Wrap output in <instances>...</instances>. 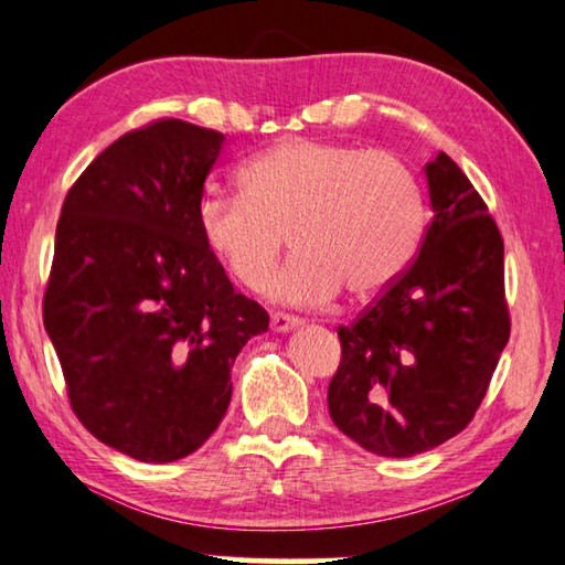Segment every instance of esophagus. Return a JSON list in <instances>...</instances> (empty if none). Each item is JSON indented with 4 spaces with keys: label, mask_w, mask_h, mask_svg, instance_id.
Masks as SVG:
<instances>
[{
    "label": "esophagus",
    "mask_w": 565,
    "mask_h": 565,
    "mask_svg": "<svg viewBox=\"0 0 565 565\" xmlns=\"http://www.w3.org/2000/svg\"><path fill=\"white\" fill-rule=\"evenodd\" d=\"M302 319L290 317V315H282V312H275L270 315V329L273 332H292L295 327H300Z\"/></svg>",
    "instance_id": "esophagus-1"
}]
</instances>
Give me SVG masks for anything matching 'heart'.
Returning a JSON list of instances; mask_svg holds the SVG:
<instances>
[{
  "label": "heart",
  "instance_id": "1",
  "mask_svg": "<svg viewBox=\"0 0 565 565\" xmlns=\"http://www.w3.org/2000/svg\"><path fill=\"white\" fill-rule=\"evenodd\" d=\"M238 186L241 194L201 196L199 233L248 290L268 282L287 233L295 253L270 285L275 302L322 305L339 290L366 300L386 290L420 246V186L388 152L285 140L243 164Z\"/></svg>",
  "mask_w": 565,
  "mask_h": 565
}]
</instances>
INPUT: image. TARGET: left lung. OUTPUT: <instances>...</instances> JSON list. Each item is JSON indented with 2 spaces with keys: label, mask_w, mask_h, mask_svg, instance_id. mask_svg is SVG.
<instances>
[{
  "label": "left lung",
  "mask_w": 565,
  "mask_h": 565,
  "mask_svg": "<svg viewBox=\"0 0 565 565\" xmlns=\"http://www.w3.org/2000/svg\"><path fill=\"white\" fill-rule=\"evenodd\" d=\"M433 221L418 258L351 327L329 415L381 457H413L455 438L487 393L509 342L504 243L452 159L425 164Z\"/></svg>",
  "instance_id": "8db88e82"
}]
</instances>
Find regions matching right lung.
Here are the masks:
<instances>
[{
    "label": "right lung",
    "instance_id": "right-lung-1",
    "mask_svg": "<svg viewBox=\"0 0 565 565\" xmlns=\"http://www.w3.org/2000/svg\"><path fill=\"white\" fill-rule=\"evenodd\" d=\"M226 137L184 120L127 132L71 186L44 327L71 408L142 462L204 445L228 411L231 366L268 312L233 290L196 206Z\"/></svg>",
    "mask_w": 565,
    "mask_h": 565
}]
</instances>
